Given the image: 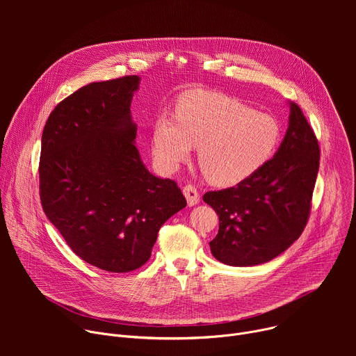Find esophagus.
Wrapping results in <instances>:
<instances>
[{
	"label": "esophagus",
	"instance_id": "obj_1",
	"mask_svg": "<svg viewBox=\"0 0 356 356\" xmlns=\"http://www.w3.org/2000/svg\"><path fill=\"white\" fill-rule=\"evenodd\" d=\"M183 194L186 195L187 204H188L190 207L198 204V201H200V193H198V190H197L195 186H193V184H186V186L183 187Z\"/></svg>",
	"mask_w": 356,
	"mask_h": 356
}]
</instances>
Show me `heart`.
I'll return each mask as SVG.
<instances>
[{
	"label": "heart",
	"mask_w": 356,
	"mask_h": 356,
	"mask_svg": "<svg viewBox=\"0 0 356 356\" xmlns=\"http://www.w3.org/2000/svg\"><path fill=\"white\" fill-rule=\"evenodd\" d=\"M279 121L241 101L191 90L176 103V117L159 114L152 125L155 162L175 172L197 147L198 166L214 184H236L262 169L282 142Z\"/></svg>",
	"instance_id": "obj_1"
}]
</instances>
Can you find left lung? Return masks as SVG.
Listing matches in <instances>:
<instances>
[{"label":"left lung","instance_id":"obj_1","mask_svg":"<svg viewBox=\"0 0 356 356\" xmlns=\"http://www.w3.org/2000/svg\"><path fill=\"white\" fill-rule=\"evenodd\" d=\"M320 168L318 139L296 103L275 156L234 187L202 197L220 218L210 242L216 259L253 266L284 252L307 225Z\"/></svg>","mask_w":356,"mask_h":356}]
</instances>
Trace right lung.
<instances>
[{
  "label": "right lung",
  "mask_w": 356,
  "mask_h": 356,
  "mask_svg": "<svg viewBox=\"0 0 356 356\" xmlns=\"http://www.w3.org/2000/svg\"><path fill=\"white\" fill-rule=\"evenodd\" d=\"M138 76L90 83L50 113L42 134V209L79 258L127 273L150 258L161 227L186 207L177 183L150 175L134 143Z\"/></svg>",
  "instance_id": "1"
}]
</instances>
